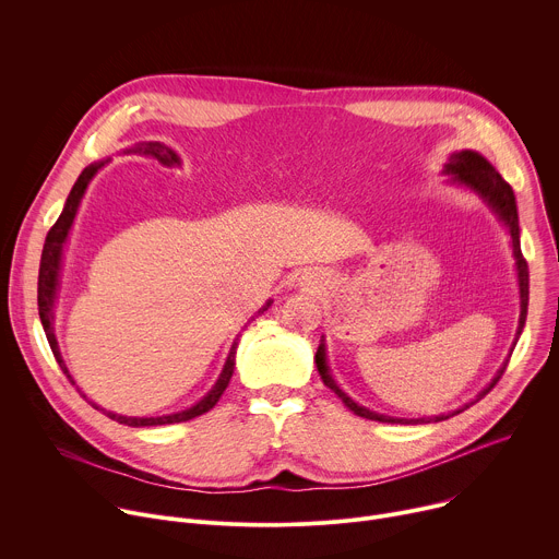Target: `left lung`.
Segmentation results:
<instances>
[{"instance_id": "left-lung-1", "label": "left lung", "mask_w": 559, "mask_h": 559, "mask_svg": "<svg viewBox=\"0 0 559 559\" xmlns=\"http://www.w3.org/2000/svg\"><path fill=\"white\" fill-rule=\"evenodd\" d=\"M447 177H449V183L453 186H460V188H466L471 192H475L477 197H480L489 210L498 216V221L507 227L509 231V238H511V250H513V259H515V274H518V287H520V321H518V332H515V343L524 330V323H526V307H528V265L522 257V250H520V221H518V203H515V194L511 190V186L500 177V173L487 162V158L480 154V152H473V150H460V152H453L449 156V162L444 164V170H442ZM513 343V345H515ZM511 358V356H509ZM509 358L504 360V365L498 369V373L493 376V380L475 395V401H471L468 405L460 407L457 412H451V414H440V416H431V418H393V416H384V414H376L362 405H358L356 401H352V397L338 386V382L334 380L332 371H330V365H328V349H325V336L321 338V345H318V352H316V367H318V373H321L323 382L341 397V401L345 403V407L349 412H354L356 416L360 418H367V420H378V423H391V425H423V423H440V420H447L464 409H468L471 405H475L480 397H485L493 384L502 378L507 365H509Z\"/></svg>"}]
</instances>
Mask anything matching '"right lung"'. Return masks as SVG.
<instances>
[{"label": "right lung", "instance_id": "obj_1", "mask_svg": "<svg viewBox=\"0 0 559 559\" xmlns=\"http://www.w3.org/2000/svg\"><path fill=\"white\" fill-rule=\"evenodd\" d=\"M123 154H141V156H152L156 158L158 164L166 166V168H175V166H181V158L179 154L168 147L166 143L162 141H143V143H136L132 147H126ZM108 162H99V164H91L88 168H84V173L79 175V179L74 181L68 199H66V205L57 218V223L50 227L48 236H46V243H44V252H41V263H39V283H37V305H39V318H41V325H44V332H46V338L50 343V349L61 367V371L68 376V380L72 384H76L61 358V352H59V343L55 338V300H57V287H59V272H61V259H63V248H66V241L70 236V229H72V223H74V216H76V210L79 205H82V199L91 186V181L95 179V175L106 166ZM272 305V300H267L259 311H267V307ZM254 321V316H252ZM236 347H238V336L234 338L231 347H229V354L225 358V365L214 382V386L201 397V401L183 412H177V414H166V416H150V418H134V416H121V414H115V412H106V416L110 420H117L119 425H128V427H156V425H173V423H186V420H192L205 412H210L216 403L218 397L223 395L225 386L229 384V378L234 373V365H236ZM79 389V386H76ZM79 393H82V389H79ZM86 397V393H82ZM88 401V397H86ZM95 409H102L97 407L93 401H88ZM104 412V409H102Z\"/></svg>", "mask_w": 559, "mask_h": 559}]
</instances>
